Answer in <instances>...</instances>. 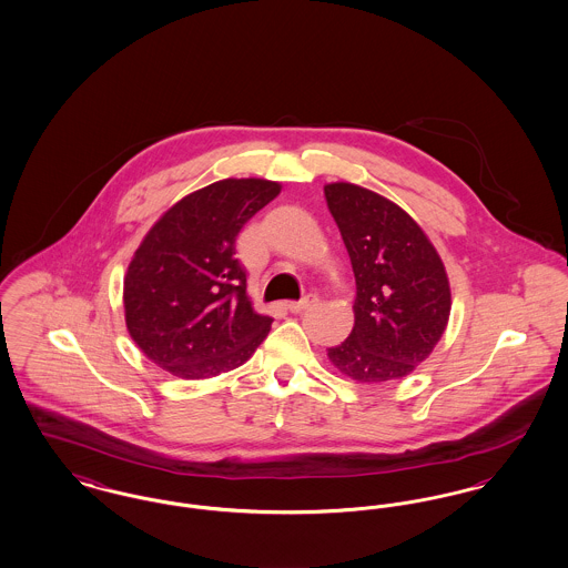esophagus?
<instances>
[{
	"mask_svg": "<svg viewBox=\"0 0 568 568\" xmlns=\"http://www.w3.org/2000/svg\"><path fill=\"white\" fill-rule=\"evenodd\" d=\"M317 302H320L317 294H306V296L300 297V300L287 302V308H290L292 313H300V311H304V308H308V306H313V304H317Z\"/></svg>",
	"mask_w": 568,
	"mask_h": 568,
	"instance_id": "1",
	"label": "esophagus"
}]
</instances>
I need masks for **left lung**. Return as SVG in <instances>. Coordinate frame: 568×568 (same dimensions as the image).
Masks as SVG:
<instances>
[{"mask_svg":"<svg viewBox=\"0 0 568 568\" xmlns=\"http://www.w3.org/2000/svg\"><path fill=\"white\" fill-rule=\"evenodd\" d=\"M355 274V324L329 362L359 383L410 375L440 341L452 292L424 230L400 206L352 183L325 185Z\"/></svg>","mask_w":568,"mask_h":568,"instance_id":"left-lung-1","label":"left lung"}]
</instances>
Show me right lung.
Segmentation results:
<instances>
[{"instance_id": "1", "label": "right lung", "mask_w": 568, "mask_h": 568, "mask_svg": "<svg viewBox=\"0 0 568 568\" xmlns=\"http://www.w3.org/2000/svg\"><path fill=\"white\" fill-rule=\"evenodd\" d=\"M278 191L264 179L216 181L176 202L135 248L123 283L125 324L163 371L216 377L268 336L272 317L251 306L236 239Z\"/></svg>"}]
</instances>
